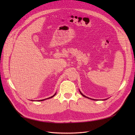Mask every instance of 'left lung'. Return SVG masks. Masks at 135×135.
Listing matches in <instances>:
<instances>
[{
  "label": "left lung",
  "instance_id": "left-lung-1",
  "mask_svg": "<svg viewBox=\"0 0 135 135\" xmlns=\"http://www.w3.org/2000/svg\"><path fill=\"white\" fill-rule=\"evenodd\" d=\"M80 91V93H81V94H82V95L83 96H84V97H87L86 96H85V95H84V94H82V93L81 92V91ZM87 98H88V99H90V98H89V97H87Z\"/></svg>",
  "mask_w": 135,
  "mask_h": 135
}]
</instances>
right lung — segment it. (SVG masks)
I'll return each instance as SVG.
<instances>
[{
    "instance_id": "add662e5",
    "label": "right lung",
    "mask_w": 135,
    "mask_h": 135,
    "mask_svg": "<svg viewBox=\"0 0 135 135\" xmlns=\"http://www.w3.org/2000/svg\"><path fill=\"white\" fill-rule=\"evenodd\" d=\"M56 93H55V94H54V95H53V96H51V97H49V98H47V99H50V98H51V97H53V96H55V95H56ZM46 99H44V100H39V101H43V100H46Z\"/></svg>"
}]
</instances>
